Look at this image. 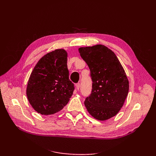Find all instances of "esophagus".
Listing matches in <instances>:
<instances>
[{"label":"esophagus","mask_w":156,"mask_h":156,"mask_svg":"<svg viewBox=\"0 0 156 156\" xmlns=\"http://www.w3.org/2000/svg\"><path fill=\"white\" fill-rule=\"evenodd\" d=\"M79 87H80V84L79 83H77L76 84H75V88H76V90H78L79 89Z\"/></svg>","instance_id":"obj_1"}]
</instances>
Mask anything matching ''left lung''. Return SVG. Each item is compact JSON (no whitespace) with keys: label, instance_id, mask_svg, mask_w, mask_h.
Segmentation results:
<instances>
[{"label":"left lung","instance_id":"1","mask_svg":"<svg viewBox=\"0 0 156 156\" xmlns=\"http://www.w3.org/2000/svg\"><path fill=\"white\" fill-rule=\"evenodd\" d=\"M79 52L88 66L92 81V92L84 105L94 119H109L120 111L128 94L125 71L114 52L105 45L80 48Z\"/></svg>","mask_w":156,"mask_h":156}]
</instances>
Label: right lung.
I'll return each mask as SVG.
<instances>
[{"mask_svg": "<svg viewBox=\"0 0 156 156\" xmlns=\"http://www.w3.org/2000/svg\"><path fill=\"white\" fill-rule=\"evenodd\" d=\"M67 52L56 49L45 55L30 74L27 96L34 109L43 115H53L67 105L74 84L69 79Z\"/></svg>", "mask_w": 156, "mask_h": 156, "instance_id": "right-lung-1", "label": "right lung"}]
</instances>
